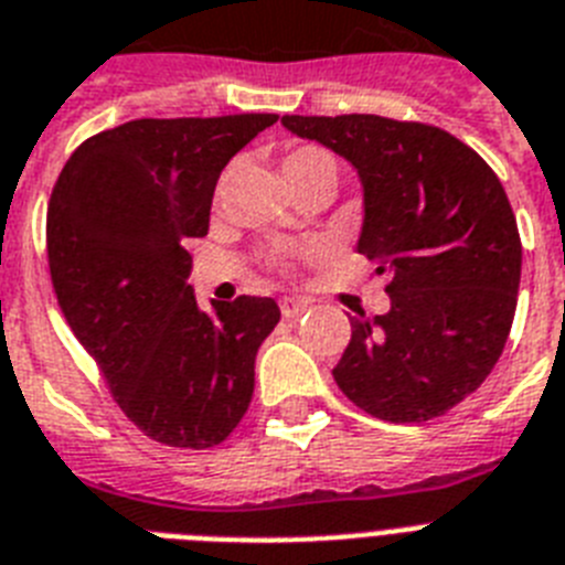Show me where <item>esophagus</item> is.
Masks as SVG:
<instances>
[{
    "label": "esophagus",
    "instance_id": "obj_1",
    "mask_svg": "<svg viewBox=\"0 0 565 565\" xmlns=\"http://www.w3.org/2000/svg\"><path fill=\"white\" fill-rule=\"evenodd\" d=\"M279 311H282L286 320H294V317H300L309 311V302L297 300V297H282V300H279Z\"/></svg>",
    "mask_w": 565,
    "mask_h": 565
}]
</instances>
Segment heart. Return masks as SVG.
I'll list each match as a JSON object with an SVG mask.
<instances>
[{
	"label": "heart",
	"instance_id": "b5f03b06",
	"mask_svg": "<svg viewBox=\"0 0 565 565\" xmlns=\"http://www.w3.org/2000/svg\"><path fill=\"white\" fill-rule=\"evenodd\" d=\"M306 172H334L338 175V164H334L332 152H326L320 147H297L286 152V158H282V175H286V181L306 175Z\"/></svg>",
	"mask_w": 565,
	"mask_h": 565
}]
</instances>
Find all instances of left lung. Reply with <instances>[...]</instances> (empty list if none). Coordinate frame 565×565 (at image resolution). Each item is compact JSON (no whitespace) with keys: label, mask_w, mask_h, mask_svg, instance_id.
<instances>
[{"label":"left lung","mask_w":565,"mask_h":565,"mask_svg":"<svg viewBox=\"0 0 565 565\" xmlns=\"http://www.w3.org/2000/svg\"><path fill=\"white\" fill-rule=\"evenodd\" d=\"M282 126L358 172V254L390 279V311L352 317L334 381L381 422L445 416L491 375L514 323L523 245L497 172L427 124L282 115Z\"/></svg>","instance_id":"left-lung-1"}]
</instances>
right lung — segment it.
Here are the masks:
<instances>
[{"mask_svg":"<svg viewBox=\"0 0 565 565\" xmlns=\"http://www.w3.org/2000/svg\"><path fill=\"white\" fill-rule=\"evenodd\" d=\"M277 115L141 118L95 135L65 161L49 204L60 309L126 418L149 439L207 450L248 413L254 361L279 323L271 297L195 302L190 239L213 190Z\"/></svg>","mask_w":565,"mask_h":565,"instance_id":"obj_1","label":"right lung"}]
</instances>
